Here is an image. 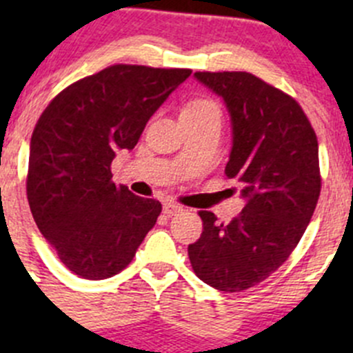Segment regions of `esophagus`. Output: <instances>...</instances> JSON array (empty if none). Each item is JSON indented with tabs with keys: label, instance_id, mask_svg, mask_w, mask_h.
Returning <instances> with one entry per match:
<instances>
[{
	"label": "esophagus",
	"instance_id": "obj_1",
	"mask_svg": "<svg viewBox=\"0 0 353 353\" xmlns=\"http://www.w3.org/2000/svg\"><path fill=\"white\" fill-rule=\"evenodd\" d=\"M181 212H183V206L177 205V203H165V205H163V213H165L167 216L177 215V213Z\"/></svg>",
	"mask_w": 353,
	"mask_h": 353
}]
</instances>
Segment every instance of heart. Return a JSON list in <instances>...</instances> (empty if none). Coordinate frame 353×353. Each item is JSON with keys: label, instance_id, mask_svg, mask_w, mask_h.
Masks as SVG:
<instances>
[{"label": "heart", "instance_id": "obj_1", "mask_svg": "<svg viewBox=\"0 0 353 353\" xmlns=\"http://www.w3.org/2000/svg\"><path fill=\"white\" fill-rule=\"evenodd\" d=\"M201 112H220L219 105L210 99H194L184 105L183 114H201Z\"/></svg>", "mask_w": 353, "mask_h": 353}]
</instances>
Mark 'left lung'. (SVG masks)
I'll return each instance as SVG.
<instances>
[{
    "label": "left lung",
    "instance_id": "8db88e82",
    "mask_svg": "<svg viewBox=\"0 0 353 353\" xmlns=\"http://www.w3.org/2000/svg\"><path fill=\"white\" fill-rule=\"evenodd\" d=\"M194 78L229 110L225 176L239 181L245 205L229 223L199 212L203 232L188 254L199 280L241 292L279 270L307 229L321 191L318 138L301 105L254 74L198 71Z\"/></svg>",
    "mask_w": 353,
    "mask_h": 353
}]
</instances>
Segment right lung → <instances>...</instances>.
<instances>
[{"label": "right lung", "instance_id": "obj_1", "mask_svg": "<svg viewBox=\"0 0 353 353\" xmlns=\"http://www.w3.org/2000/svg\"><path fill=\"white\" fill-rule=\"evenodd\" d=\"M191 70L114 65L56 95L30 140L27 198L63 265L87 280L117 275L162 205L112 183L117 150H133L148 119Z\"/></svg>", "mask_w": 353, "mask_h": 353}]
</instances>
